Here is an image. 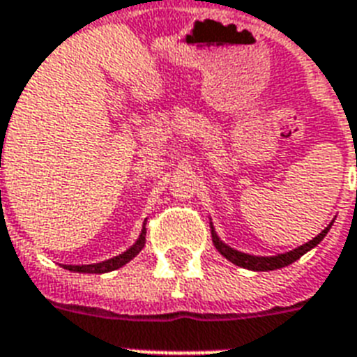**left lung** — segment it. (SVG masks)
<instances>
[{"label": "left lung", "mask_w": 357, "mask_h": 357, "mask_svg": "<svg viewBox=\"0 0 357 357\" xmlns=\"http://www.w3.org/2000/svg\"><path fill=\"white\" fill-rule=\"evenodd\" d=\"M332 224L333 220L328 224L326 228L322 229L321 234L317 235V237H313L305 244L298 246V248L289 250V252H283V254H276V255H252V254H244V252H238V250L231 248V246H228V244L224 243L222 238L218 237L215 228H213V222H211V237H213L215 248H217L218 252L226 257V259L231 261L234 265L248 268V271L266 272V271H276V268H283V266L291 265V263H294L296 259H300L305 252H310V250L315 248L317 244L326 237V234L330 231V228H332Z\"/></svg>", "instance_id": "obj_1"}]
</instances>
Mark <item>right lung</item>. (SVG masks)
I'll list each match as a JSON object with an SVG mask.
<instances>
[{
    "instance_id": "right-lung-1",
    "label": "right lung",
    "mask_w": 357,
    "mask_h": 357,
    "mask_svg": "<svg viewBox=\"0 0 357 357\" xmlns=\"http://www.w3.org/2000/svg\"><path fill=\"white\" fill-rule=\"evenodd\" d=\"M144 243H146V226H142V231H140L139 238L135 241L133 246H129L126 252L122 254L114 255L111 259H105V261H100V263H92V265H63L66 271H72V272H86V274H105V272H111V271H116L120 266H123L126 263L133 259L135 255H139V252L144 248Z\"/></svg>"
}]
</instances>
